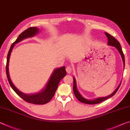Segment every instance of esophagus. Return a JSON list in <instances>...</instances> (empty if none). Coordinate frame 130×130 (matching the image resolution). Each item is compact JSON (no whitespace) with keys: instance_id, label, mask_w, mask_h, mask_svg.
<instances>
[{"instance_id":"esophagus-1","label":"esophagus","mask_w":130,"mask_h":130,"mask_svg":"<svg viewBox=\"0 0 130 130\" xmlns=\"http://www.w3.org/2000/svg\"><path fill=\"white\" fill-rule=\"evenodd\" d=\"M66 70H67V72L68 74H70L71 72H72V67H69V66H68L67 68H66Z\"/></svg>"}]
</instances>
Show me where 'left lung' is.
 Returning <instances> with one entry per match:
<instances>
[{"mask_svg":"<svg viewBox=\"0 0 130 130\" xmlns=\"http://www.w3.org/2000/svg\"><path fill=\"white\" fill-rule=\"evenodd\" d=\"M105 35H106V36H107V39H108V42H107L108 45L114 46L115 48L118 51L119 53H120V55H121V57L122 58L123 63V69H124V65H125L124 56L123 53L121 44H120L118 41L117 40V39H115L113 36H111L110 34L105 32ZM121 83L119 84L118 86L117 87V89H115V90L109 95H108L107 96H105V97H99V98L94 99V100H88V99H86L84 97H83L81 94L79 93V91L78 90L76 79H75L74 77H73V91H74L75 96H76V98L78 99V100L80 102L85 103V104L94 105V104H96V103L102 102L103 101H104L106 100H107L108 98L112 97V96L117 93V91H118V90L119 88L120 87V85H121Z\"/></svg>","mask_w":130,"mask_h":130,"instance_id":"left-lung-1","label":"left lung"}]
</instances>
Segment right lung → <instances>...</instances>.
Here are the masks:
<instances>
[{
	"mask_svg": "<svg viewBox=\"0 0 130 130\" xmlns=\"http://www.w3.org/2000/svg\"><path fill=\"white\" fill-rule=\"evenodd\" d=\"M40 32V29L37 27H30L23 32L16 40V41L11 45L9 49L7 58L6 73L9 85L15 93L20 96L27 102L33 103L35 105H44L49 102L53 98L55 92L58 88V85L60 80L64 77L67 72L65 70V67L57 68L53 70L52 74L47 82L46 85L40 91L34 94H25L20 91L14 85L12 82L9 74V62L12 51L16 44L18 43L24 39L29 37H32Z\"/></svg>",
	"mask_w": 130,
	"mask_h": 130,
	"instance_id": "1",
	"label": "right lung"
}]
</instances>
